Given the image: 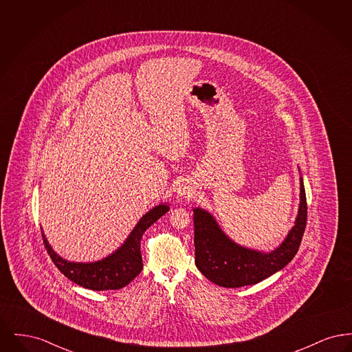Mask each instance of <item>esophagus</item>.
<instances>
[{"label": "esophagus", "mask_w": 352, "mask_h": 352, "mask_svg": "<svg viewBox=\"0 0 352 352\" xmlns=\"http://www.w3.org/2000/svg\"><path fill=\"white\" fill-rule=\"evenodd\" d=\"M190 190L188 188H179V195H188Z\"/></svg>", "instance_id": "obj_1"}]
</instances>
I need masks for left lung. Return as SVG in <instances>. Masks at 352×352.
<instances>
[{
    "label": "left lung",
    "instance_id": "1",
    "mask_svg": "<svg viewBox=\"0 0 352 352\" xmlns=\"http://www.w3.org/2000/svg\"><path fill=\"white\" fill-rule=\"evenodd\" d=\"M307 203L301 178V201L296 226L284 243L269 253L252 251L237 245L219 228L207 211L194 210L195 265L204 277L219 286L240 287L254 285L286 267L301 244L306 228Z\"/></svg>",
    "mask_w": 352,
    "mask_h": 352
}]
</instances>
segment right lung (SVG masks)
<instances>
[{
    "instance_id": "1",
    "label": "right lung",
    "mask_w": 352,
    "mask_h": 352,
    "mask_svg": "<svg viewBox=\"0 0 352 352\" xmlns=\"http://www.w3.org/2000/svg\"><path fill=\"white\" fill-rule=\"evenodd\" d=\"M168 211L166 204L154 207L137 223L126 241L111 256L96 263H69L51 250L45 234L43 244L52 263L68 280L91 290H116L133 281L142 270L140 243L144 232Z\"/></svg>"
}]
</instances>
